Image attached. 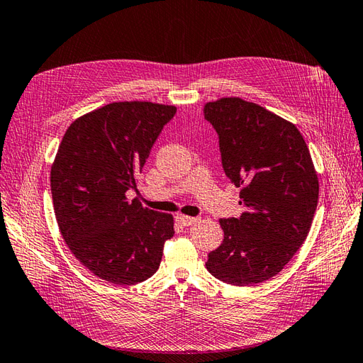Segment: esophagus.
<instances>
[{"label": "esophagus", "mask_w": 363, "mask_h": 363, "mask_svg": "<svg viewBox=\"0 0 363 363\" xmlns=\"http://www.w3.org/2000/svg\"><path fill=\"white\" fill-rule=\"evenodd\" d=\"M176 221L187 227V225H191V224L198 223L199 218H193V216H187V215H178V216H176Z\"/></svg>", "instance_id": "34e87169"}]
</instances>
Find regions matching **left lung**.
<instances>
[{
  "mask_svg": "<svg viewBox=\"0 0 363 363\" xmlns=\"http://www.w3.org/2000/svg\"><path fill=\"white\" fill-rule=\"evenodd\" d=\"M220 138L223 168L241 187L240 218L220 220L221 246L208 254L218 280L247 286L275 277L305 242L318 201V178L297 126L240 97L204 105Z\"/></svg>",
  "mask_w": 363,
  "mask_h": 363,
  "instance_id": "8db88e82",
  "label": "left lung"
}]
</instances>
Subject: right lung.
Instances as JSON below:
<instances>
[{
	"instance_id": "right-lung-1",
	"label": "right lung",
	"mask_w": 363,
	"mask_h": 363,
	"mask_svg": "<svg viewBox=\"0 0 363 363\" xmlns=\"http://www.w3.org/2000/svg\"><path fill=\"white\" fill-rule=\"evenodd\" d=\"M176 106L114 102L75 119L50 168L58 229L80 263L105 281L138 284L153 275L173 216L130 201L151 147Z\"/></svg>"
}]
</instances>
